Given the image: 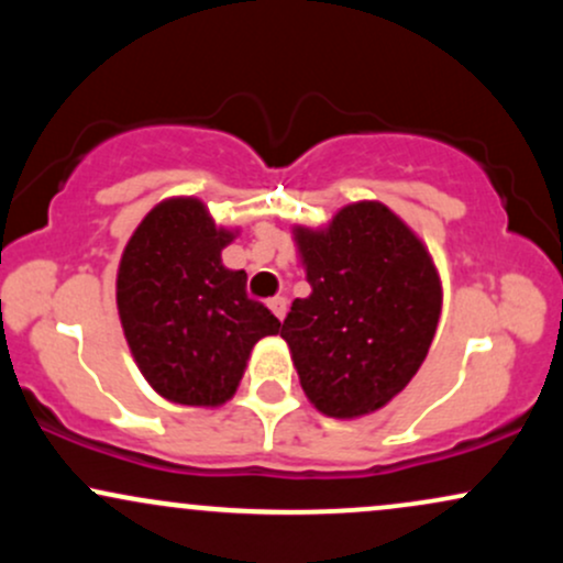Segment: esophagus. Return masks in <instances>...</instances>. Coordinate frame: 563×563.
<instances>
[{
	"label": "esophagus",
	"mask_w": 563,
	"mask_h": 563,
	"mask_svg": "<svg viewBox=\"0 0 563 563\" xmlns=\"http://www.w3.org/2000/svg\"><path fill=\"white\" fill-rule=\"evenodd\" d=\"M267 307L273 309V314L277 320H283V318H286V312H288V299H286V296H275V299L267 301Z\"/></svg>",
	"instance_id": "esophagus-1"
}]
</instances>
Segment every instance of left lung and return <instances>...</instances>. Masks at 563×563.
Wrapping results in <instances>:
<instances>
[{
  "label": "left lung",
  "mask_w": 563,
  "mask_h": 563,
  "mask_svg": "<svg viewBox=\"0 0 563 563\" xmlns=\"http://www.w3.org/2000/svg\"><path fill=\"white\" fill-rule=\"evenodd\" d=\"M294 238L312 294L290 303L280 335L301 389L325 416H367L429 354L442 309L434 262L376 200L346 206L325 230L296 228Z\"/></svg>",
  "instance_id": "obj_1"
}]
</instances>
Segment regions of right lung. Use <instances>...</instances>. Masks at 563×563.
<instances>
[{
  "label": "right lung",
  "instance_id": "add662e5",
  "mask_svg": "<svg viewBox=\"0 0 563 563\" xmlns=\"http://www.w3.org/2000/svg\"><path fill=\"white\" fill-rule=\"evenodd\" d=\"M232 238L200 200L172 198L142 219L121 256L115 303L129 349L172 402H228L256 341L280 333V320L245 294L243 269L222 264Z\"/></svg>",
  "mask_w": 563,
  "mask_h": 563
}]
</instances>
